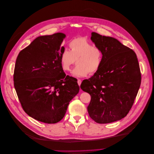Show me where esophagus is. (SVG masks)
<instances>
[{"instance_id": "34e87169", "label": "esophagus", "mask_w": 154, "mask_h": 154, "mask_svg": "<svg viewBox=\"0 0 154 154\" xmlns=\"http://www.w3.org/2000/svg\"><path fill=\"white\" fill-rule=\"evenodd\" d=\"M78 84L79 86L81 85L82 84V80L81 79H78Z\"/></svg>"}]
</instances>
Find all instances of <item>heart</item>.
Here are the masks:
<instances>
[{
  "instance_id": "1",
  "label": "heart",
  "mask_w": 154,
  "mask_h": 154,
  "mask_svg": "<svg viewBox=\"0 0 154 154\" xmlns=\"http://www.w3.org/2000/svg\"><path fill=\"white\" fill-rule=\"evenodd\" d=\"M69 51L64 49L60 54V63L64 71H69L76 63L77 66L72 71L76 77H83L88 74L94 75L100 68L103 53L101 49L85 37L71 40L68 44Z\"/></svg>"
}]
</instances>
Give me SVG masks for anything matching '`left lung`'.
I'll list each match as a JSON object with an SVG mask.
<instances>
[{"instance_id":"1","label":"left lung","mask_w":154,"mask_h":154,"mask_svg":"<svg viewBox=\"0 0 154 154\" xmlns=\"http://www.w3.org/2000/svg\"><path fill=\"white\" fill-rule=\"evenodd\" d=\"M91 39L102 51L103 60L100 69L80 86L91 96L88 112L98 123L120 120L130 112L140 86L136 54L112 37L92 32Z\"/></svg>"}]
</instances>
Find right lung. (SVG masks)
<instances>
[{
	"label": "right lung",
	"mask_w": 154,
	"mask_h": 154,
	"mask_svg": "<svg viewBox=\"0 0 154 154\" xmlns=\"http://www.w3.org/2000/svg\"><path fill=\"white\" fill-rule=\"evenodd\" d=\"M63 33L42 35L20 51L14 85L24 111L48 124L63 119L69 101L78 93L76 79L66 75L60 63Z\"/></svg>",
	"instance_id": "obj_1"
}]
</instances>
